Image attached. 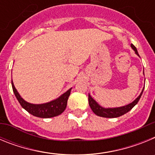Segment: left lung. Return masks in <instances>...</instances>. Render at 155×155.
<instances>
[{
  "instance_id": "obj_1",
  "label": "left lung",
  "mask_w": 155,
  "mask_h": 155,
  "mask_svg": "<svg viewBox=\"0 0 155 155\" xmlns=\"http://www.w3.org/2000/svg\"><path fill=\"white\" fill-rule=\"evenodd\" d=\"M131 47H132L133 50L135 51L136 54H138V52L137 50V48L134 46L133 44H131ZM144 88V87H143ZM143 88L142 90L141 93L140 94L139 96L134 100V102H131V103L128 104L127 105H124V106H122V107H117V108H104L102 107L99 104H98L96 102V101H94L91 96L88 94V103H89L90 107H91V110L93 111V113L95 115L98 116H102V117H105V118H116V117H119V116H121L123 115H124L125 113H128L129 111L131 110L135 106V105L137 104V102H139L140 98L141 97L142 93L143 91Z\"/></svg>"
}]
</instances>
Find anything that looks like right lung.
Segmentation results:
<instances>
[{"label":"right lung","instance_id":"obj_1","mask_svg":"<svg viewBox=\"0 0 155 155\" xmlns=\"http://www.w3.org/2000/svg\"><path fill=\"white\" fill-rule=\"evenodd\" d=\"M12 85L15 95L17 98L20 105H21V107L32 116L39 117V118H51V117L61 115L67 107L68 100L71 91V88H70L68 91L64 93L57 99L47 102V103L37 105V104H31L25 101L16 90L13 81H12Z\"/></svg>","mask_w":155,"mask_h":155}]
</instances>
